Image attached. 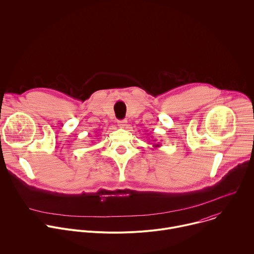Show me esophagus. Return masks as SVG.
I'll use <instances>...</instances> for the list:
<instances>
[{
	"instance_id": "obj_1",
	"label": "esophagus",
	"mask_w": 254,
	"mask_h": 254,
	"mask_svg": "<svg viewBox=\"0 0 254 254\" xmlns=\"http://www.w3.org/2000/svg\"><path fill=\"white\" fill-rule=\"evenodd\" d=\"M118 125H119V127H120L125 128V127H127V120L119 121V122H118Z\"/></svg>"
}]
</instances>
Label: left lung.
<instances>
[{
	"label": "left lung",
	"mask_w": 254,
	"mask_h": 254,
	"mask_svg": "<svg viewBox=\"0 0 254 254\" xmlns=\"http://www.w3.org/2000/svg\"><path fill=\"white\" fill-rule=\"evenodd\" d=\"M157 139H154V141H156ZM153 147L154 148H160L161 147V143H153Z\"/></svg>",
	"instance_id": "1"
}]
</instances>
